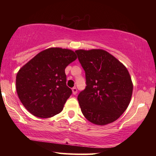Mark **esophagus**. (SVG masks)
<instances>
[{
	"label": "esophagus",
	"mask_w": 156,
	"mask_h": 156,
	"mask_svg": "<svg viewBox=\"0 0 156 156\" xmlns=\"http://www.w3.org/2000/svg\"><path fill=\"white\" fill-rule=\"evenodd\" d=\"M72 93H73L74 95H76V93H77V89L76 87H73L72 88Z\"/></svg>",
	"instance_id": "1"
}]
</instances>
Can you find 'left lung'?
I'll return each instance as SVG.
<instances>
[{
  "label": "left lung",
  "mask_w": 156,
  "mask_h": 156,
  "mask_svg": "<svg viewBox=\"0 0 156 156\" xmlns=\"http://www.w3.org/2000/svg\"><path fill=\"white\" fill-rule=\"evenodd\" d=\"M75 52L86 76L87 86L77 97L83 115L97 125L114 122L131 101L133 83L129 71L105 50H78Z\"/></svg>",
  "instance_id": "obj_1"
}]
</instances>
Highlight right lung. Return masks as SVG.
<instances>
[{"label": "right lung", "instance_id": "obj_1", "mask_svg": "<svg viewBox=\"0 0 156 156\" xmlns=\"http://www.w3.org/2000/svg\"><path fill=\"white\" fill-rule=\"evenodd\" d=\"M76 59L71 50L51 48L38 53L19 70L16 91L30 114L45 119L62 111L72 93L66 84L65 69Z\"/></svg>", "mask_w": 156, "mask_h": 156}]
</instances>
